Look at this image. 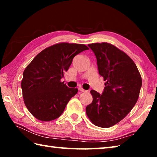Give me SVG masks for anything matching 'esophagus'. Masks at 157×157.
<instances>
[{"label":"esophagus","instance_id":"1","mask_svg":"<svg viewBox=\"0 0 157 157\" xmlns=\"http://www.w3.org/2000/svg\"><path fill=\"white\" fill-rule=\"evenodd\" d=\"M78 89H79V91H81V92H86V90H84L83 88H82V87H79V88H78Z\"/></svg>","mask_w":157,"mask_h":157}]
</instances>
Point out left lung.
<instances>
[{
  "label": "left lung",
  "mask_w": 157,
  "mask_h": 157,
  "mask_svg": "<svg viewBox=\"0 0 157 157\" xmlns=\"http://www.w3.org/2000/svg\"><path fill=\"white\" fill-rule=\"evenodd\" d=\"M88 46L95 53L99 74L106 82L102 95L91 91L93 101L86 113L93 124L107 128L123 120L136 105L142 78L134 61L115 46L106 42Z\"/></svg>",
  "instance_id": "obj_1"
}]
</instances>
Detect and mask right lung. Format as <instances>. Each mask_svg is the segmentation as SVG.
Listing matches in <instances>:
<instances>
[{"label": "right lung", "instance_id": "add662e5", "mask_svg": "<svg viewBox=\"0 0 157 157\" xmlns=\"http://www.w3.org/2000/svg\"><path fill=\"white\" fill-rule=\"evenodd\" d=\"M89 50L84 44L59 43L42 50L24 70L21 80L23 101L36 119L50 121L62 115L78 91L61 81L73 57Z\"/></svg>", "mask_w": 157, "mask_h": 157}]
</instances>
